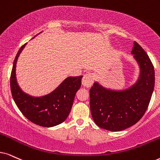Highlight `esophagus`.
I'll list each match as a JSON object with an SVG mask.
<instances>
[{"label": "esophagus", "mask_w": 160, "mask_h": 160, "mask_svg": "<svg viewBox=\"0 0 160 160\" xmlns=\"http://www.w3.org/2000/svg\"><path fill=\"white\" fill-rule=\"evenodd\" d=\"M94 75L92 74L88 73L85 74L82 80V85L86 88L92 86L93 82H94Z\"/></svg>", "instance_id": "1"}]
</instances>
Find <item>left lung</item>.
I'll use <instances>...</instances> for the list:
<instances>
[{"instance_id": "obj_1", "label": "left lung", "mask_w": 160, "mask_h": 160, "mask_svg": "<svg viewBox=\"0 0 160 160\" xmlns=\"http://www.w3.org/2000/svg\"><path fill=\"white\" fill-rule=\"evenodd\" d=\"M131 54L139 68L134 84L125 89L114 90L94 82L91 88V113L101 128L125 130L136 124L148 107L154 88V68L145 50L135 41Z\"/></svg>"}]
</instances>
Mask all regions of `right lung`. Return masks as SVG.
<instances>
[{"label":"right lung","mask_w":160,"mask_h":160,"mask_svg":"<svg viewBox=\"0 0 160 160\" xmlns=\"http://www.w3.org/2000/svg\"><path fill=\"white\" fill-rule=\"evenodd\" d=\"M26 44L20 48L13 62L10 78L13 100L22 114L32 122L43 127L55 126L64 122L69 114L76 93L81 86L82 76L68 77L55 89L44 96L26 94L20 88L16 78V64Z\"/></svg>","instance_id":"add662e5"}]
</instances>
